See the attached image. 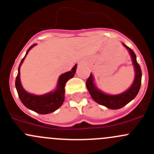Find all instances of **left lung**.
<instances>
[{
	"label": "left lung",
	"instance_id": "left-lung-1",
	"mask_svg": "<svg viewBox=\"0 0 154 154\" xmlns=\"http://www.w3.org/2000/svg\"><path fill=\"white\" fill-rule=\"evenodd\" d=\"M124 46L127 48L131 55L133 63L135 68V79L133 85L128 90L124 93L118 95H108L103 93L96 88L93 82V77L91 74L86 80L87 89L89 91L91 96L96 103L107 107L110 109H119L122 108L128 103L136 97L140 89L142 82V70L140 65L137 61V56L135 53L131 48L125 45Z\"/></svg>",
	"mask_w": 154,
	"mask_h": 154
}]
</instances>
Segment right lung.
I'll return each mask as SVG.
<instances>
[{
    "instance_id": "obj_1",
    "label": "right lung",
    "mask_w": 154,
    "mask_h": 154,
    "mask_svg": "<svg viewBox=\"0 0 154 154\" xmlns=\"http://www.w3.org/2000/svg\"><path fill=\"white\" fill-rule=\"evenodd\" d=\"M35 46H36L35 43L31 46L28 51H26V55L28 54L31 48ZM25 57L23 58L20 66H19L18 73H17L15 80V87L20 101L26 108H29V109L38 113V114H47L51 112H54V111H56L57 109H58L60 107L62 106L63 103L65 98V85H66V82L69 79L72 78L74 74H75L77 65H75L73 67V69L70 72H66L60 77L59 80H58L57 88L54 92L41 95V96H36V95L27 93L23 88L21 84H20V67Z\"/></svg>"
}]
</instances>
